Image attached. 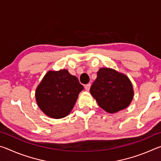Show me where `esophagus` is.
Segmentation results:
<instances>
[{
  "instance_id": "obj_1",
  "label": "esophagus",
  "mask_w": 161,
  "mask_h": 161,
  "mask_svg": "<svg viewBox=\"0 0 161 161\" xmlns=\"http://www.w3.org/2000/svg\"><path fill=\"white\" fill-rule=\"evenodd\" d=\"M90 87H91V84H87L86 85H84V88H85L86 91H89V89H90Z\"/></svg>"
}]
</instances>
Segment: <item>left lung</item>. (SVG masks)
Wrapping results in <instances>:
<instances>
[{
    "instance_id": "8db88e82",
    "label": "left lung",
    "mask_w": 161,
    "mask_h": 161,
    "mask_svg": "<svg viewBox=\"0 0 161 161\" xmlns=\"http://www.w3.org/2000/svg\"><path fill=\"white\" fill-rule=\"evenodd\" d=\"M101 108L108 113L124 109L133 97L132 84L126 75L109 68H101L90 88Z\"/></svg>"
}]
</instances>
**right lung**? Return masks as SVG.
<instances>
[{"label": "right lung", "instance_id": "add662e5", "mask_svg": "<svg viewBox=\"0 0 161 161\" xmlns=\"http://www.w3.org/2000/svg\"><path fill=\"white\" fill-rule=\"evenodd\" d=\"M83 89L78 79L67 70L49 71L37 87L35 98L46 115L61 119L70 113Z\"/></svg>", "mask_w": 161, "mask_h": 161}]
</instances>
